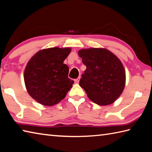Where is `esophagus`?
Wrapping results in <instances>:
<instances>
[{"mask_svg":"<svg viewBox=\"0 0 152 152\" xmlns=\"http://www.w3.org/2000/svg\"><path fill=\"white\" fill-rule=\"evenodd\" d=\"M80 77H79V78H78L77 79L74 80V82H75V83H76V84H78L80 82Z\"/></svg>","mask_w":152,"mask_h":152,"instance_id":"34e87169","label":"esophagus"}]
</instances>
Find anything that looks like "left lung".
Returning a JSON list of instances; mask_svg holds the SVG:
<instances>
[{"label":"left lung","instance_id":"1","mask_svg":"<svg viewBox=\"0 0 152 152\" xmlns=\"http://www.w3.org/2000/svg\"><path fill=\"white\" fill-rule=\"evenodd\" d=\"M78 55L86 66L80 86L89 99L99 105L114 103L126 83L125 69L120 59L105 48L82 49Z\"/></svg>","mask_w":152,"mask_h":152}]
</instances>
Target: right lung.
<instances>
[{"mask_svg":"<svg viewBox=\"0 0 152 152\" xmlns=\"http://www.w3.org/2000/svg\"><path fill=\"white\" fill-rule=\"evenodd\" d=\"M71 48L51 47L39 50L24 70L25 86L33 99L45 106H53L66 97L74 81L68 78L69 68L64 61Z\"/></svg>","mask_w":152,"mask_h":152,"instance_id":"right-lung-1","label":"right lung"}]
</instances>
